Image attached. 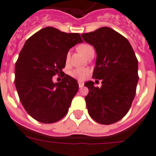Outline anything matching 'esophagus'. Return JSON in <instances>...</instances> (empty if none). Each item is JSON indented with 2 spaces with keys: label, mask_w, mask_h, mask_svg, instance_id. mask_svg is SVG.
<instances>
[{
  "label": "esophagus",
  "mask_w": 156,
  "mask_h": 156,
  "mask_svg": "<svg viewBox=\"0 0 156 156\" xmlns=\"http://www.w3.org/2000/svg\"><path fill=\"white\" fill-rule=\"evenodd\" d=\"M78 84H79V86H80V87H83V82L78 81Z\"/></svg>",
  "instance_id": "34e87169"
}]
</instances>
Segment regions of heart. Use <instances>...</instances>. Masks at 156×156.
<instances>
[{"instance_id": "b5f03b06", "label": "heart", "mask_w": 156, "mask_h": 156, "mask_svg": "<svg viewBox=\"0 0 156 156\" xmlns=\"http://www.w3.org/2000/svg\"><path fill=\"white\" fill-rule=\"evenodd\" d=\"M91 48H92L91 47L90 45L86 44H83L78 47L79 51H80L82 55H84V56L86 55V54L87 53L88 51ZM69 58H70V54L68 53L67 55V57H66V61H67V62H68ZM89 72L90 71H89V69L87 68H76L70 72V76H71L72 77L76 79V80H80V81H83V80H86V77L89 76Z\"/></svg>"}]
</instances>
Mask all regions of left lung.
Returning <instances> with one entry per match:
<instances>
[{"instance_id": "8db88e82", "label": "left lung", "mask_w": 156, "mask_h": 156, "mask_svg": "<svg viewBox=\"0 0 156 156\" xmlns=\"http://www.w3.org/2000/svg\"><path fill=\"white\" fill-rule=\"evenodd\" d=\"M83 40L92 44L97 54L92 77L101 80L100 88L89 81L85 97L91 118L101 124H114L130 110L136 95L138 61L128 40L108 27L82 34Z\"/></svg>"}]
</instances>
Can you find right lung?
<instances>
[{
	"label": "right lung",
	"mask_w": 156,
	"mask_h": 156,
	"mask_svg": "<svg viewBox=\"0 0 156 156\" xmlns=\"http://www.w3.org/2000/svg\"><path fill=\"white\" fill-rule=\"evenodd\" d=\"M81 42L79 33L50 26L26 40L15 65L14 82L23 106L36 121L51 124L67 115L79 89L77 81L65 75L55 83L52 77L64 73L69 50Z\"/></svg>",
	"instance_id": "obj_1"
}]
</instances>
